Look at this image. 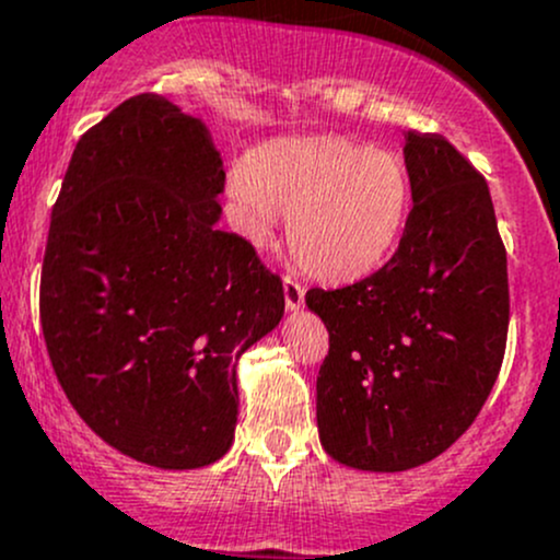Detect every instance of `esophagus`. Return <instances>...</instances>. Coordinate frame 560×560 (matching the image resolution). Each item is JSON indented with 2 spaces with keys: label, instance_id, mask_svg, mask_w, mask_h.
<instances>
[{
  "label": "esophagus",
  "instance_id": "34e87169",
  "mask_svg": "<svg viewBox=\"0 0 560 560\" xmlns=\"http://www.w3.org/2000/svg\"><path fill=\"white\" fill-rule=\"evenodd\" d=\"M282 296H285V307L291 310V313H296L304 304V285L299 280H293L291 275H285V278H282Z\"/></svg>",
  "mask_w": 560,
  "mask_h": 560
}]
</instances>
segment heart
I'll use <instances>...</instances> for the list:
<instances>
[{
	"label": "heart",
	"mask_w": 560,
	"mask_h": 560,
	"mask_svg": "<svg viewBox=\"0 0 560 560\" xmlns=\"http://www.w3.org/2000/svg\"><path fill=\"white\" fill-rule=\"evenodd\" d=\"M229 199L234 229L250 245H269L282 218L302 269L328 282H353L372 275L394 247L409 183L396 155L315 137L253 153L232 172Z\"/></svg>",
	"instance_id": "heart-1"
}]
</instances>
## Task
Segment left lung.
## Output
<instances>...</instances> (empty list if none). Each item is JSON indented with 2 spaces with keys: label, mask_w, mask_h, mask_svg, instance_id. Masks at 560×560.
<instances>
[{
  "label": "left lung",
  "mask_w": 560,
  "mask_h": 560,
  "mask_svg": "<svg viewBox=\"0 0 560 560\" xmlns=\"http://www.w3.org/2000/svg\"><path fill=\"white\" fill-rule=\"evenodd\" d=\"M405 234L369 278L310 288L328 328L320 442L366 471L429 464L475 423L510 328L506 250L486 177L442 135L409 129Z\"/></svg>",
  "instance_id": "1"
}]
</instances>
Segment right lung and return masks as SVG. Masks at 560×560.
<instances>
[{
	"label": "right lung",
	"instance_id": "1",
	"mask_svg": "<svg viewBox=\"0 0 560 560\" xmlns=\"http://www.w3.org/2000/svg\"><path fill=\"white\" fill-rule=\"evenodd\" d=\"M226 172L201 120L137 94L78 140L39 278L45 348L69 405L159 469L229 451L237 361L282 318V280L215 229Z\"/></svg>",
	"mask_w": 560,
	"mask_h": 560
}]
</instances>
